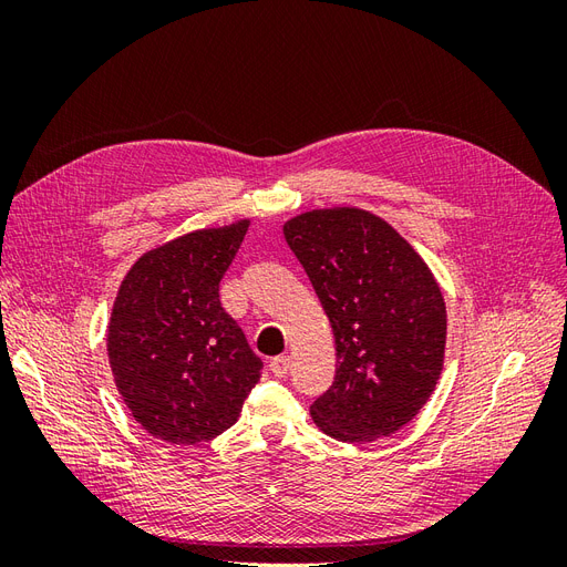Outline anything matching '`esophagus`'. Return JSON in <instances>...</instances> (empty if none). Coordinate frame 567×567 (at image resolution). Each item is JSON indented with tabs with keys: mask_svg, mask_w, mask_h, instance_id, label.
I'll use <instances>...</instances> for the list:
<instances>
[{
	"mask_svg": "<svg viewBox=\"0 0 567 567\" xmlns=\"http://www.w3.org/2000/svg\"><path fill=\"white\" fill-rule=\"evenodd\" d=\"M269 369L274 375H277V379H284V375H288V371H290V357L288 354L274 357L269 362Z\"/></svg>",
	"mask_w": 567,
	"mask_h": 567,
	"instance_id": "1",
	"label": "esophagus"
}]
</instances>
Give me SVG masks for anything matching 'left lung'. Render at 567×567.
I'll use <instances>...</instances> for the list:
<instances>
[{
	"mask_svg": "<svg viewBox=\"0 0 567 567\" xmlns=\"http://www.w3.org/2000/svg\"><path fill=\"white\" fill-rule=\"evenodd\" d=\"M284 236L336 336V379L312 402L315 423L352 444L400 431L442 371L447 310L431 269L364 210L305 213Z\"/></svg>",
	"mask_w": 567,
	"mask_h": 567,
	"instance_id": "8db88e82",
	"label": "left lung"
}]
</instances>
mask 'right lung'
<instances>
[{"label":"right lung","instance_id":"obj_1","mask_svg":"<svg viewBox=\"0 0 567 567\" xmlns=\"http://www.w3.org/2000/svg\"><path fill=\"white\" fill-rule=\"evenodd\" d=\"M246 231L244 219L146 252L113 305L115 385L144 431L182 447L231 427L260 381L262 359L219 302V281Z\"/></svg>","mask_w":567,"mask_h":567}]
</instances>
